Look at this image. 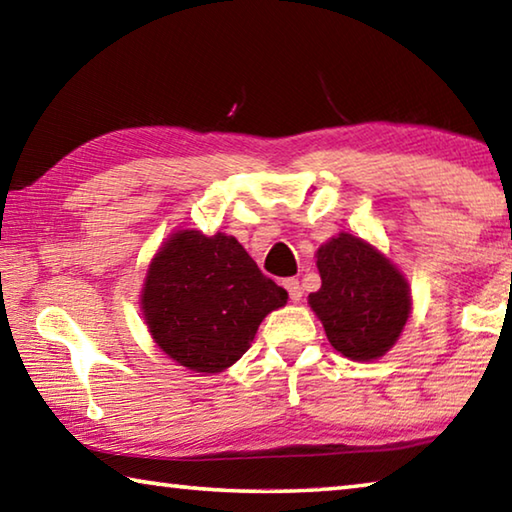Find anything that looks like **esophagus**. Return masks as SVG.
<instances>
[{"mask_svg": "<svg viewBox=\"0 0 512 512\" xmlns=\"http://www.w3.org/2000/svg\"><path fill=\"white\" fill-rule=\"evenodd\" d=\"M284 289L289 291V298L293 302H298L302 298V287H300V282L296 280V277H289V280H284Z\"/></svg>", "mask_w": 512, "mask_h": 512, "instance_id": "esophagus-1", "label": "esophagus"}]
</instances>
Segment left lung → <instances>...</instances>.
<instances>
[{"instance_id":"obj_1","label":"left lung","mask_w":512,"mask_h":512,"mask_svg":"<svg viewBox=\"0 0 512 512\" xmlns=\"http://www.w3.org/2000/svg\"><path fill=\"white\" fill-rule=\"evenodd\" d=\"M320 289L309 305L329 343L354 361L377 359L397 341L411 311L409 284L363 239L339 235L318 248Z\"/></svg>"}]
</instances>
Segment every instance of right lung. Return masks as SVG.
<instances>
[{
  "label": "right lung",
  "instance_id": "1",
  "mask_svg": "<svg viewBox=\"0 0 512 512\" xmlns=\"http://www.w3.org/2000/svg\"><path fill=\"white\" fill-rule=\"evenodd\" d=\"M287 291L259 271L235 237L176 232L146 275L142 309L155 343L198 372L230 368Z\"/></svg>",
  "mask_w": 512,
  "mask_h": 512
}]
</instances>
